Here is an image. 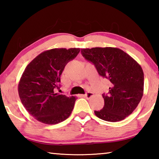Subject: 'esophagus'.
<instances>
[{"instance_id": "34e87169", "label": "esophagus", "mask_w": 159, "mask_h": 159, "mask_svg": "<svg viewBox=\"0 0 159 159\" xmlns=\"http://www.w3.org/2000/svg\"><path fill=\"white\" fill-rule=\"evenodd\" d=\"M93 93H90V92H88V93H87L85 94V95H83V97H85V98H87V99H90L91 98H92V97H93Z\"/></svg>"}]
</instances>
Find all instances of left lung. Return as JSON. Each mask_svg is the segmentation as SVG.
<instances>
[{"mask_svg":"<svg viewBox=\"0 0 159 159\" xmlns=\"http://www.w3.org/2000/svg\"><path fill=\"white\" fill-rule=\"evenodd\" d=\"M85 60L96 67L101 76L111 83L108 94H103L104 106L95 115L109 122L120 121L133 112L143 96L144 73L141 66L117 48H83Z\"/></svg>","mask_w":159,"mask_h":159,"instance_id":"1","label":"left lung"}]
</instances>
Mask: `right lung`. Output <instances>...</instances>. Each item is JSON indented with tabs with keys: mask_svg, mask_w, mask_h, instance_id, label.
I'll return each instance as SVG.
<instances>
[{
	"mask_svg": "<svg viewBox=\"0 0 159 159\" xmlns=\"http://www.w3.org/2000/svg\"><path fill=\"white\" fill-rule=\"evenodd\" d=\"M80 48H54L41 52L24 71L18 93L26 111L45 124H57L71 114L76 98L55 93L60 88L61 74L69 61L76 57Z\"/></svg>",
	"mask_w": 159,
	"mask_h": 159,
	"instance_id": "1",
	"label": "right lung"
}]
</instances>
